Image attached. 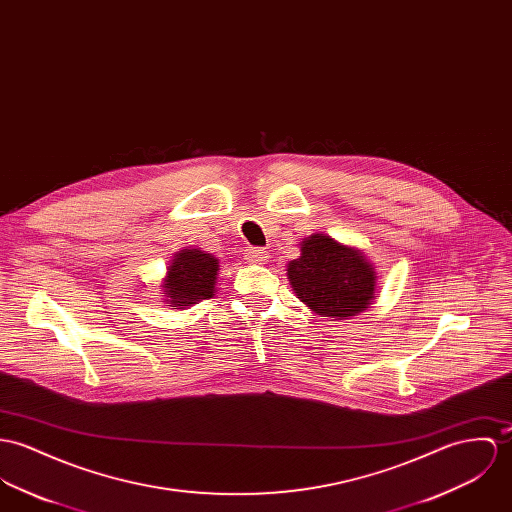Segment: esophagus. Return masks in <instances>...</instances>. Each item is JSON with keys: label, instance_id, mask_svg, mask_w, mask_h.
Segmentation results:
<instances>
[{"label": "esophagus", "instance_id": "obj_1", "mask_svg": "<svg viewBox=\"0 0 512 512\" xmlns=\"http://www.w3.org/2000/svg\"><path fill=\"white\" fill-rule=\"evenodd\" d=\"M268 258H270V254L264 248H248L246 250V260L250 264H266Z\"/></svg>", "mask_w": 512, "mask_h": 512}]
</instances>
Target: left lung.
Returning <instances> with one entry per match:
<instances>
[{
  "label": "left lung",
  "mask_w": 512,
  "mask_h": 512,
  "mask_svg": "<svg viewBox=\"0 0 512 512\" xmlns=\"http://www.w3.org/2000/svg\"><path fill=\"white\" fill-rule=\"evenodd\" d=\"M287 279L313 313L330 319L356 317L375 299L377 274L362 250L323 233L301 242V256L287 264Z\"/></svg>",
  "instance_id": "8db88e82"
}]
</instances>
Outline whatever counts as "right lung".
I'll use <instances>...</instances> for the list:
<instances>
[{
    "mask_svg": "<svg viewBox=\"0 0 512 512\" xmlns=\"http://www.w3.org/2000/svg\"><path fill=\"white\" fill-rule=\"evenodd\" d=\"M219 270V260L209 252L199 248H184L176 252L160 285L164 301L168 307L187 309L201 299L213 297L217 291Z\"/></svg>",
    "mask_w": 512,
    "mask_h": 512,
    "instance_id": "right-lung-1",
    "label": "right lung"
}]
</instances>
